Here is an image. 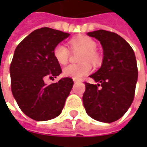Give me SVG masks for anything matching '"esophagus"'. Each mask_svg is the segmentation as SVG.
I'll list each match as a JSON object with an SVG mask.
<instances>
[{"label": "esophagus", "mask_w": 147, "mask_h": 147, "mask_svg": "<svg viewBox=\"0 0 147 147\" xmlns=\"http://www.w3.org/2000/svg\"><path fill=\"white\" fill-rule=\"evenodd\" d=\"M74 82H80V80H79V79H74Z\"/></svg>", "instance_id": "esophagus-1"}]
</instances>
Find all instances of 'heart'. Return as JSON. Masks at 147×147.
<instances>
[{"label": "heart", "mask_w": 147, "mask_h": 147, "mask_svg": "<svg viewBox=\"0 0 147 147\" xmlns=\"http://www.w3.org/2000/svg\"><path fill=\"white\" fill-rule=\"evenodd\" d=\"M71 49L73 51H82L78 65H69L63 69V74L65 77L74 79H79L88 74L92 71V64L96 65L100 61V55L96 51V43L92 38L86 35H79L72 38L69 41ZM54 57L60 65H65L69 57V49L63 44H58L53 51ZM89 61V62L88 61Z\"/></svg>", "instance_id": "1"}]
</instances>
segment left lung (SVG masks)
<instances>
[{
  "label": "left lung",
  "instance_id": "obj_1",
  "mask_svg": "<svg viewBox=\"0 0 147 147\" xmlns=\"http://www.w3.org/2000/svg\"><path fill=\"white\" fill-rule=\"evenodd\" d=\"M88 35L100 42L104 55L100 68L90 75L98 83L85 82L83 105L91 118L112 123L133 103L138 77L136 56L131 46L117 33L100 29Z\"/></svg>",
  "mask_w": 147,
  "mask_h": 147
}]
</instances>
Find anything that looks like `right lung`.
<instances>
[{"label":"right lung","mask_w":147,"mask_h":147,"mask_svg":"<svg viewBox=\"0 0 147 147\" xmlns=\"http://www.w3.org/2000/svg\"><path fill=\"white\" fill-rule=\"evenodd\" d=\"M69 33L42 28L31 32L18 45L9 67L11 91L20 110L36 121H47L59 116L69 96L74 81L62 78L46 84L62 73L54 57L55 47Z\"/></svg>","instance_id":"right-lung-1"}]
</instances>
